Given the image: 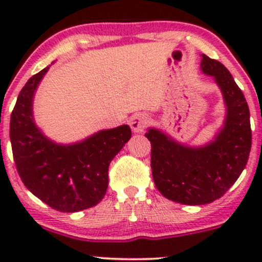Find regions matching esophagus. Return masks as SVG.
Instances as JSON below:
<instances>
[{
	"label": "esophagus",
	"instance_id": "obj_1",
	"mask_svg": "<svg viewBox=\"0 0 262 262\" xmlns=\"http://www.w3.org/2000/svg\"><path fill=\"white\" fill-rule=\"evenodd\" d=\"M148 123H149V118H148V115L142 114V113L134 114L129 120V125H130L132 130L134 133H143Z\"/></svg>",
	"mask_w": 262,
	"mask_h": 262
}]
</instances>
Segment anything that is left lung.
I'll return each mask as SVG.
<instances>
[{"label":"left lung","mask_w":262,"mask_h":262,"mask_svg":"<svg viewBox=\"0 0 262 262\" xmlns=\"http://www.w3.org/2000/svg\"><path fill=\"white\" fill-rule=\"evenodd\" d=\"M200 68L213 76L226 105L223 126L213 141L191 147L160 129L149 128L146 133L156 187L168 200L186 205L209 204L223 196L246 167L252 139L247 101L229 71L205 54Z\"/></svg>","instance_id":"8db88e82"}]
</instances>
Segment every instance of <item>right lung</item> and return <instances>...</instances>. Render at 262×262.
<instances>
[{
    "mask_svg": "<svg viewBox=\"0 0 262 262\" xmlns=\"http://www.w3.org/2000/svg\"><path fill=\"white\" fill-rule=\"evenodd\" d=\"M48 70L34 75L18 94L10 120L12 155L24 185L36 198L59 212H80L105 196L110 162L132 132L129 125H120L71 144L44 136L34 121L33 100Z\"/></svg>",
    "mask_w": 262,
    "mask_h": 262,
    "instance_id": "1",
    "label": "right lung"
}]
</instances>
